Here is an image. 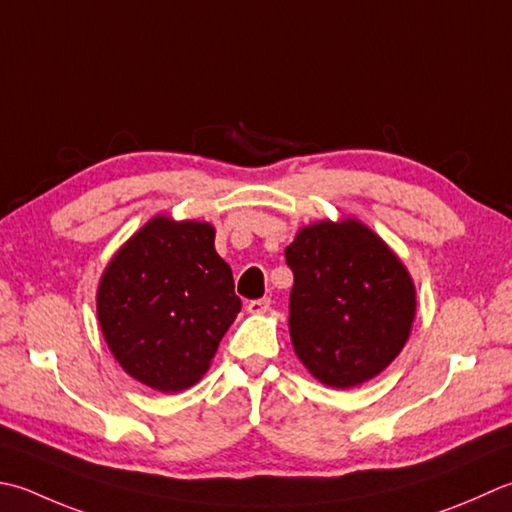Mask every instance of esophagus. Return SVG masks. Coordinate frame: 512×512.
I'll list each match as a JSON object with an SVG mask.
<instances>
[{"instance_id": "esophagus-1", "label": "esophagus", "mask_w": 512, "mask_h": 512, "mask_svg": "<svg viewBox=\"0 0 512 512\" xmlns=\"http://www.w3.org/2000/svg\"><path fill=\"white\" fill-rule=\"evenodd\" d=\"M248 313H255V315H262L270 308V297H259V299H250L246 304Z\"/></svg>"}]
</instances>
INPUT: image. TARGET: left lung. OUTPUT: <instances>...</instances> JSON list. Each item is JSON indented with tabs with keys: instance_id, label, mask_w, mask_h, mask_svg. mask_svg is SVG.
<instances>
[{
	"instance_id": "obj_1",
	"label": "left lung",
	"mask_w": 512,
	"mask_h": 512,
	"mask_svg": "<svg viewBox=\"0 0 512 512\" xmlns=\"http://www.w3.org/2000/svg\"><path fill=\"white\" fill-rule=\"evenodd\" d=\"M284 255L295 277L288 328L304 366L333 388L382 373L415 317L413 279L393 250L346 219L299 230Z\"/></svg>"
}]
</instances>
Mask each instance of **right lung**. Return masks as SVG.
I'll use <instances>...</instances> for the list:
<instances>
[{"label": "right lung", "mask_w": 512, "mask_h": 512, "mask_svg": "<svg viewBox=\"0 0 512 512\" xmlns=\"http://www.w3.org/2000/svg\"><path fill=\"white\" fill-rule=\"evenodd\" d=\"M242 299L233 270L202 222L155 217L128 239L102 275L97 317L130 377L177 393L202 377Z\"/></svg>", "instance_id": "1"}]
</instances>
